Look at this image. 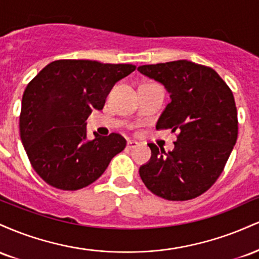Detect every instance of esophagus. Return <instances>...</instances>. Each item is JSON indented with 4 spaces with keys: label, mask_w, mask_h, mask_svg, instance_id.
I'll return each mask as SVG.
<instances>
[{
    "label": "esophagus",
    "mask_w": 259,
    "mask_h": 259,
    "mask_svg": "<svg viewBox=\"0 0 259 259\" xmlns=\"http://www.w3.org/2000/svg\"><path fill=\"white\" fill-rule=\"evenodd\" d=\"M139 146V144L136 141H134V140H129L126 144V148H129V150H134V148H136Z\"/></svg>",
    "instance_id": "34e87169"
}]
</instances>
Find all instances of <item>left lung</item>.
<instances>
[{
	"mask_svg": "<svg viewBox=\"0 0 259 259\" xmlns=\"http://www.w3.org/2000/svg\"><path fill=\"white\" fill-rule=\"evenodd\" d=\"M138 70L170 94L171 102L156 127L178 132L173 151L148 144L152 156L140 167V177L158 197L192 200L215 183L236 144L233 91L214 69L186 59L141 65Z\"/></svg>",
	"mask_w": 259,
	"mask_h": 259,
	"instance_id": "obj_1",
	"label": "left lung"
}]
</instances>
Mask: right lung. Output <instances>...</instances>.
Wrapping results in <instances>:
<instances>
[{"instance_id":"add662e5","label":"right lung","mask_w":259,"mask_h":259,"mask_svg":"<svg viewBox=\"0 0 259 259\" xmlns=\"http://www.w3.org/2000/svg\"><path fill=\"white\" fill-rule=\"evenodd\" d=\"M136 69L88 59L51 62L26 86L20 139L32 168L56 189L75 191L96 181L126 146L117 133L86 139V119L105 106L117 81Z\"/></svg>"}]
</instances>
